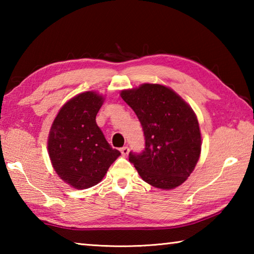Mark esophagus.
<instances>
[{"label":"esophagus","mask_w":254,"mask_h":254,"mask_svg":"<svg viewBox=\"0 0 254 254\" xmlns=\"http://www.w3.org/2000/svg\"><path fill=\"white\" fill-rule=\"evenodd\" d=\"M120 151H121L122 156H127L128 151H130V149H128V147H122L121 149H120Z\"/></svg>","instance_id":"esophagus-1"}]
</instances>
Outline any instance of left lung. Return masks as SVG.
<instances>
[{
    "instance_id": "left-lung-1",
    "label": "left lung",
    "mask_w": 254,
    "mask_h": 254,
    "mask_svg": "<svg viewBox=\"0 0 254 254\" xmlns=\"http://www.w3.org/2000/svg\"><path fill=\"white\" fill-rule=\"evenodd\" d=\"M121 97L142 126L145 148L128 154L140 177L153 187L173 189L195 169L201 150L199 124L194 111L173 89L142 84Z\"/></svg>"
}]
</instances>
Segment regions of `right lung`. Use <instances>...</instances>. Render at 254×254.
Returning a JSON list of instances; mask_svg holds the SVG:
<instances>
[{
	"mask_svg": "<svg viewBox=\"0 0 254 254\" xmlns=\"http://www.w3.org/2000/svg\"><path fill=\"white\" fill-rule=\"evenodd\" d=\"M103 102L95 92L78 94L60 109L50 128L48 152L54 169L76 189L97 185L121 154L96 124Z\"/></svg>",
	"mask_w": 254,
	"mask_h": 254,
	"instance_id": "right-lung-1",
	"label": "right lung"
}]
</instances>
